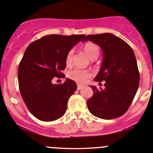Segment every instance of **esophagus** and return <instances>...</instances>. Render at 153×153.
Wrapping results in <instances>:
<instances>
[{"mask_svg":"<svg viewBox=\"0 0 153 153\" xmlns=\"http://www.w3.org/2000/svg\"><path fill=\"white\" fill-rule=\"evenodd\" d=\"M82 87H83V85H80V84H77V89L78 90L81 89V88H82Z\"/></svg>","mask_w":153,"mask_h":153,"instance_id":"obj_1","label":"esophagus"}]
</instances>
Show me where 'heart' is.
Wrapping results in <instances>:
<instances>
[{
    "mask_svg": "<svg viewBox=\"0 0 153 153\" xmlns=\"http://www.w3.org/2000/svg\"><path fill=\"white\" fill-rule=\"evenodd\" d=\"M84 52L86 53L88 57L91 60H94L98 58L100 55V49L97 44L91 42H88L84 44L83 47ZM72 55L73 51L70 50L67 53L65 57V63L68 66L71 65L72 62ZM91 76V73L88 70H82L79 68H74L68 72V77L78 83H84L87 79Z\"/></svg>",
    "mask_w": 153,
    "mask_h": 153,
    "instance_id": "1",
    "label": "heart"
}]
</instances>
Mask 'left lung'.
Returning a JSON list of instances; mask_svg holds the SVG:
<instances>
[{
  "label": "left lung",
  "mask_w": 153,
  "mask_h": 153,
  "mask_svg": "<svg viewBox=\"0 0 153 153\" xmlns=\"http://www.w3.org/2000/svg\"><path fill=\"white\" fill-rule=\"evenodd\" d=\"M84 40L100 46L104 53L102 65L94 80L105 81L104 88L91 86L94 93L87 101L88 110L104 119L123 116L133 101L140 83L133 49L126 41L110 33L87 35Z\"/></svg>",
  "instance_id": "8db88e82"
}]
</instances>
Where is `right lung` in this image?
Returning <instances> with one entry per match:
<instances>
[{"instance_id": "right-lung-1", "label": "right lung", "mask_w": 153, "mask_h": 153, "mask_svg": "<svg viewBox=\"0 0 153 153\" xmlns=\"http://www.w3.org/2000/svg\"><path fill=\"white\" fill-rule=\"evenodd\" d=\"M85 36L50 34L32 42L19 65L18 80L22 97L30 113L43 122L59 119L67 110L68 99L76 90L74 81L67 79L53 85L54 77L65 76V57Z\"/></svg>"}]
</instances>
